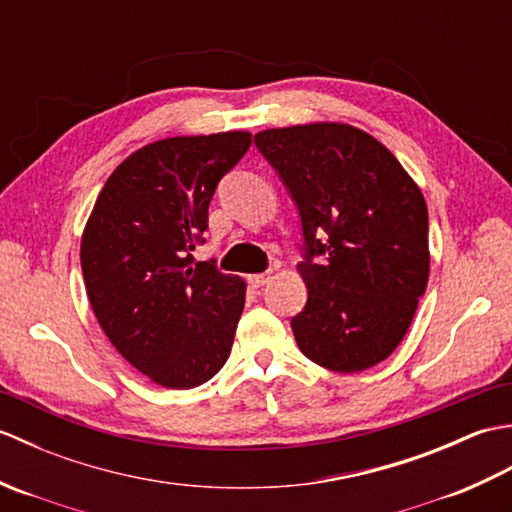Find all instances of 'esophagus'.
Masks as SVG:
<instances>
[{
  "label": "esophagus",
  "instance_id": "obj_1",
  "mask_svg": "<svg viewBox=\"0 0 512 512\" xmlns=\"http://www.w3.org/2000/svg\"><path fill=\"white\" fill-rule=\"evenodd\" d=\"M268 279H270V273L248 275V281H250V286H253V288H262V286H266V284H268Z\"/></svg>",
  "mask_w": 512,
  "mask_h": 512
}]
</instances>
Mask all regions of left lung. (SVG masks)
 I'll return each mask as SVG.
<instances>
[{
	"label": "left lung",
	"instance_id": "8db88e82",
	"mask_svg": "<svg viewBox=\"0 0 512 512\" xmlns=\"http://www.w3.org/2000/svg\"><path fill=\"white\" fill-rule=\"evenodd\" d=\"M255 145L301 217L306 255L297 270L308 301L290 321L299 350L341 374L385 361L429 281L420 187L383 143L345 123L266 129Z\"/></svg>",
	"mask_w": 512,
	"mask_h": 512
}]
</instances>
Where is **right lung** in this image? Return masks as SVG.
Returning a JSON list of instances; mask_svg holds the SVG:
<instances>
[{"mask_svg": "<svg viewBox=\"0 0 512 512\" xmlns=\"http://www.w3.org/2000/svg\"><path fill=\"white\" fill-rule=\"evenodd\" d=\"M248 132L176 136L127 156L81 237V270L103 332L129 365L169 389L213 378L233 347L246 284L195 262L209 204L248 151Z\"/></svg>", "mask_w": 512, "mask_h": 512, "instance_id": "right-lung-1", "label": "right lung"}]
</instances>
